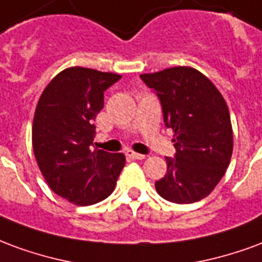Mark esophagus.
<instances>
[{"instance_id":"obj_1","label":"esophagus","mask_w":262,"mask_h":262,"mask_svg":"<svg viewBox=\"0 0 262 262\" xmlns=\"http://www.w3.org/2000/svg\"><path fill=\"white\" fill-rule=\"evenodd\" d=\"M127 154V156H129L131 159H135V160H142L145 159V155H141V154H137V152H134V150H127L125 152Z\"/></svg>"}]
</instances>
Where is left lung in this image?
Segmentation results:
<instances>
[{"label":"left lung","instance_id":"obj_1","mask_svg":"<svg viewBox=\"0 0 262 262\" xmlns=\"http://www.w3.org/2000/svg\"><path fill=\"white\" fill-rule=\"evenodd\" d=\"M141 79L156 93L165 125L177 135L174 156L166 158L167 173L155 188L176 204L200 201L216 187L232 158L226 102L207 76L190 67L144 74Z\"/></svg>","mask_w":262,"mask_h":262}]
</instances>
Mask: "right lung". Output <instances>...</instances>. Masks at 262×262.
<instances>
[{
  "mask_svg": "<svg viewBox=\"0 0 262 262\" xmlns=\"http://www.w3.org/2000/svg\"><path fill=\"white\" fill-rule=\"evenodd\" d=\"M120 78L91 68H67L37 103L32 131L37 165L51 190L76 205L107 198L125 165L123 154L92 150L104 92Z\"/></svg>",
  "mask_w": 262,
  "mask_h": 262,
  "instance_id": "obj_1",
  "label": "right lung"
}]
</instances>
